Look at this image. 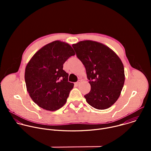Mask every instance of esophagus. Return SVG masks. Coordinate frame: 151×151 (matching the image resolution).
<instances>
[{
    "instance_id": "34e87169",
    "label": "esophagus",
    "mask_w": 151,
    "mask_h": 151,
    "mask_svg": "<svg viewBox=\"0 0 151 151\" xmlns=\"http://www.w3.org/2000/svg\"><path fill=\"white\" fill-rule=\"evenodd\" d=\"M81 80H78V81L75 83V85H76V86L79 85V83H81Z\"/></svg>"
}]
</instances>
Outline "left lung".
<instances>
[{
    "mask_svg": "<svg viewBox=\"0 0 151 151\" xmlns=\"http://www.w3.org/2000/svg\"><path fill=\"white\" fill-rule=\"evenodd\" d=\"M72 47L85 68L91 90L84 96L97 109L109 108L119 98L125 81L124 65L111 48L93 40L79 42Z\"/></svg>",
    "mask_w": 151,
    "mask_h": 151,
    "instance_id": "1",
    "label": "left lung"
}]
</instances>
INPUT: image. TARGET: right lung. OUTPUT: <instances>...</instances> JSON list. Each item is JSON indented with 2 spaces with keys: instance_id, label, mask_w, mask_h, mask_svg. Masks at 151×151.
<instances>
[{
  "instance_id": "right-lung-1",
  "label": "right lung",
  "mask_w": 151,
  "mask_h": 151,
  "mask_svg": "<svg viewBox=\"0 0 151 151\" xmlns=\"http://www.w3.org/2000/svg\"><path fill=\"white\" fill-rule=\"evenodd\" d=\"M75 54L69 44L55 40L40 49L27 63L24 75L27 90L42 109L54 111L66 103L74 84L68 81L63 64Z\"/></svg>"
}]
</instances>
